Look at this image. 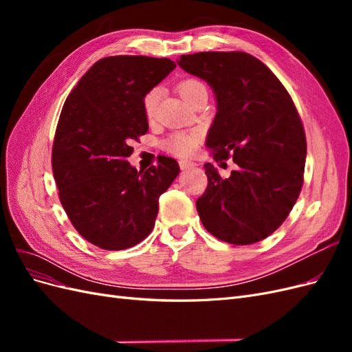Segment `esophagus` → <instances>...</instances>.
Returning a JSON list of instances; mask_svg holds the SVG:
<instances>
[{
	"instance_id": "esophagus-1",
	"label": "esophagus",
	"mask_w": 352,
	"mask_h": 352,
	"mask_svg": "<svg viewBox=\"0 0 352 352\" xmlns=\"http://www.w3.org/2000/svg\"><path fill=\"white\" fill-rule=\"evenodd\" d=\"M179 166H180V168H182V170H188V168H192L195 166V163L188 162V160H180Z\"/></svg>"
}]
</instances>
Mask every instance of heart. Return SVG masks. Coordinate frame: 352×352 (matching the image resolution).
Instances as JSON below:
<instances>
[{"label":"heart","mask_w":352,"mask_h":352,"mask_svg":"<svg viewBox=\"0 0 352 352\" xmlns=\"http://www.w3.org/2000/svg\"><path fill=\"white\" fill-rule=\"evenodd\" d=\"M177 91L180 95H182L184 100L190 102L199 92L207 91V89H206V85L201 80L189 78V79L179 82ZM160 95H162L160 88H153L144 95L142 109H144V114L146 119H153V117L155 116L157 105L160 101ZM201 138H202V133L197 129L188 131V132H175L164 141V148L168 153H172L175 155L188 157V155H192L195 153Z\"/></svg>","instance_id":"obj_1"}]
</instances>
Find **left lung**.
Segmentation results:
<instances>
[{"instance_id": "obj_1", "label": "left lung", "mask_w": 352, "mask_h": 352, "mask_svg": "<svg viewBox=\"0 0 352 352\" xmlns=\"http://www.w3.org/2000/svg\"><path fill=\"white\" fill-rule=\"evenodd\" d=\"M177 65L214 91L217 113L206 141L212 158L238 164L228 179L204 164L208 186L197 199L202 225L233 245L270 236L304 182L307 141L291 95L264 63L242 51L180 56Z\"/></svg>"}]
</instances>
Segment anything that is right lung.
I'll return each mask as SVG.
<instances>
[{
  "label": "right lung",
  "instance_id": "right-lung-1",
  "mask_svg": "<svg viewBox=\"0 0 352 352\" xmlns=\"http://www.w3.org/2000/svg\"><path fill=\"white\" fill-rule=\"evenodd\" d=\"M176 67L170 58L113 56L98 60L69 94L52 144L58 197L80 236L109 251L150 235L158 198L179 175L175 158L138 172L126 158L148 132L144 95Z\"/></svg>",
  "mask_w": 352,
  "mask_h": 352
}]
</instances>
